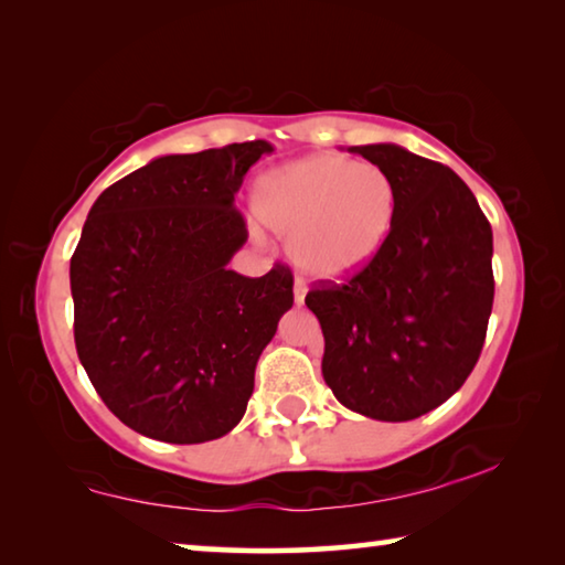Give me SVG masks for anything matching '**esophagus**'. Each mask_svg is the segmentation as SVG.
I'll return each mask as SVG.
<instances>
[{"label": "esophagus", "instance_id": "34e87169", "mask_svg": "<svg viewBox=\"0 0 565 565\" xmlns=\"http://www.w3.org/2000/svg\"><path fill=\"white\" fill-rule=\"evenodd\" d=\"M303 294H306V291H303V284L296 281V286H294V301L301 303V301H303Z\"/></svg>", "mask_w": 565, "mask_h": 565}]
</instances>
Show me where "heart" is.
Listing matches in <instances>:
<instances>
[{"instance_id": "1", "label": "heart", "mask_w": 565, "mask_h": 565, "mask_svg": "<svg viewBox=\"0 0 565 565\" xmlns=\"http://www.w3.org/2000/svg\"><path fill=\"white\" fill-rule=\"evenodd\" d=\"M252 204L266 228L291 238V259L303 276L343 281L384 248L398 199L381 167L319 154L266 171Z\"/></svg>"}]
</instances>
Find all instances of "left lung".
<instances>
[{"label":"left lung","instance_id":"8db88e82","mask_svg":"<svg viewBox=\"0 0 565 565\" xmlns=\"http://www.w3.org/2000/svg\"><path fill=\"white\" fill-rule=\"evenodd\" d=\"M349 151L386 171L396 218L347 284L306 294L323 331L321 374L343 406L411 420L451 398L481 356L493 309V234L473 191L396 145Z\"/></svg>","mask_w":565,"mask_h":565}]
</instances>
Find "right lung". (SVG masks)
Listing matches in <instances>:
<instances>
[{
	"instance_id": "1",
	"label": "right lung",
	"mask_w": 565,
	"mask_h": 565,
	"mask_svg": "<svg viewBox=\"0 0 565 565\" xmlns=\"http://www.w3.org/2000/svg\"><path fill=\"white\" fill-rule=\"evenodd\" d=\"M269 141L167 154L104 189L70 266L74 343L134 431L204 444L242 420L254 371L294 303L289 266L228 269L246 244L234 194Z\"/></svg>"
}]
</instances>
